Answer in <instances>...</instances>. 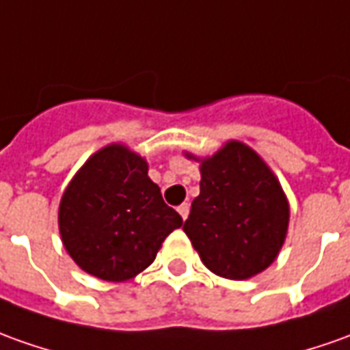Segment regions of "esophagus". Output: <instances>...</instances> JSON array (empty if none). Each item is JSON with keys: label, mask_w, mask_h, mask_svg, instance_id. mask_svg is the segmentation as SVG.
<instances>
[{"label": "esophagus", "mask_w": 350, "mask_h": 350, "mask_svg": "<svg viewBox=\"0 0 350 350\" xmlns=\"http://www.w3.org/2000/svg\"><path fill=\"white\" fill-rule=\"evenodd\" d=\"M177 211H179V215L183 217V219H187L190 213V206L189 204H180V206L177 207Z\"/></svg>", "instance_id": "34e87169"}]
</instances>
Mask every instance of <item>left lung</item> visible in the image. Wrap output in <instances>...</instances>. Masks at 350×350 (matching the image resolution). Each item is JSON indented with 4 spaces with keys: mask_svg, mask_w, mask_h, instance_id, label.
I'll return each instance as SVG.
<instances>
[{
    "mask_svg": "<svg viewBox=\"0 0 350 350\" xmlns=\"http://www.w3.org/2000/svg\"><path fill=\"white\" fill-rule=\"evenodd\" d=\"M200 171V196L183 230L209 271L230 280L252 278L286 240L290 207L280 183L238 141L202 161Z\"/></svg>",
    "mask_w": 350,
    "mask_h": 350,
    "instance_id": "1",
    "label": "left lung"
}]
</instances>
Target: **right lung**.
<instances>
[{
  "label": "right lung",
  "mask_w": 350,
  "mask_h": 350,
  "mask_svg": "<svg viewBox=\"0 0 350 350\" xmlns=\"http://www.w3.org/2000/svg\"><path fill=\"white\" fill-rule=\"evenodd\" d=\"M183 225L148 177L146 161L122 144L93 154L62 194L59 228L70 257L100 280L144 271Z\"/></svg>",
  "instance_id": "obj_1"
}]
</instances>
